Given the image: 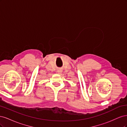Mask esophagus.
Listing matches in <instances>:
<instances>
[{
    "label": "esophagus",
    "instance_id": "esophagus-1",
    "mask_svg": "<svg viewBox=\"0 0 127 127\" xmlns=\"http://www.w3.org/2000/svg\"><path fill=\"white\" fill-rule=\"evenodd\" d=\"M57 73L58 74H61V73L63 72V69H58L57 70Z\"/></svg>",
    "mask_w": 127,
    "mask_h": 127
}]
</instances>
